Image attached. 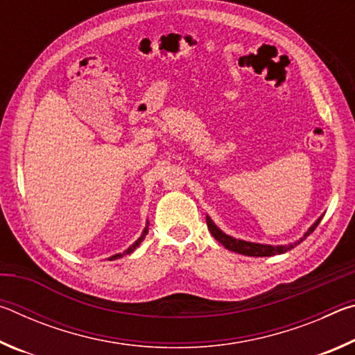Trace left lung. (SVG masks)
Listing matches in <instances>:
<instances>
[{"label":"left lung","instance_id":"1","mask_svg":"<svg viewBox=\"0 0 355 355\" xmlns=\"http://www.w3.org/2000/svg\"><path fill=\"white\" fill-rule=\"evenodd\" d=\"M322 219V216L320 219H318L313 225H311L307 233L296 241L294 244H285V245H269V244H258V243H249V241H243V239H236L233 236H228L225 235L224 232L218 228V225L214 224L211 220L209 216H207V225H208V230L211 232V235L218 239V241L224 245L225 249L232 250V252H236V254H243V255H249V257H272V255H280V254H285V252L291 250L294 245H297L304 241L305 238H307L310 233H313L315 228L318 227Z\"/></svg>","mask_w":355,"mask_h":355}]
</instances>
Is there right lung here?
Returning a JSON list of instances; mask_svg holds the SVG:
<instances>
[{
    "label": "right lung",
    "instance_id": "obj_1",
    "mask_svg": "<svg viewBox=\"0 0 355 355\" xmlns=\"http://www.w3.org/2000/svg\"><path fill=\"white\" fill-rule=\"evenodd\" d=\"M148 233V220H147V225H146V228H144V232H142V235L136 239V243H133L130 245V248L123 252V254H116V255H112L111 258H107V260H117V258H122L123 255H128V254H131V252H133L136 248H139V244L142 243V239L146 238V235Z\"/></svg>",
    "mask_w": 355,
    "mask_h": 355
}]
</instances>
